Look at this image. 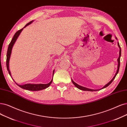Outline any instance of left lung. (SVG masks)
<instances>
[{
	"label": "left lung",
	"mask_w": 127,
	"mask_h": 127,
	"mask_svg": "<svg viewBox=\"0 0 127 127\" xmlns=\"http://www.w3.org/2000/svg\"><path fill=\"white\" fill-rule=\"evenodd\" d=\"M116 39H117V38H116ZM118 46L119 47V48H120V51H119V58H118V69H117V72H116V74H115V76L113 77V78H112L111 80L108 83V84H107L106 85L104 86V87H103L101 89H103V88H106V87H107V86H108L112 82V81H114V79L115 78V77H116V75H117V74H118V72H119V67H120V56H121V48H120V45H119V42H118ZM72 82H73V83L74 84V85L77 88H78V89H79V90H82V91H91V92H93V91H99V90H91V89H89V88H86V87H83V86H79V85H78V84H77L76 83H75L74 81H72Z\"/></svg>",
	"instance_id": "1"
}]
</instances>
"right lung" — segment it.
<instances>
[{
  "instance_id": "add662e5",
  "label": "right lung",
  "mask_w": 127,
  "mask_h": 127,
  "mask_svg": "<svg viewBox=\"0 0 127 127\" xmlns=\"http://www.w3.org/2000/svg\"><path fill=\"white\" fill-rule=\"evenodd\" d=\"M33 22V21H30V22H29L25 26V27L23 28H25L26 27H27V26L29 25L30 24ZM23 28L22 29L18 30L17 32H16V33L14 35V36H13L12 39L10 42V43H9V46H8V50H7V59H6V66H7V70L9 72V74L11 76V73L9 69V59H10V55H11V50H12V48L13 47V44H15L16 41L17 40L18 37L19 35V34H20L21 32L22 31V30L23 29ZM54 75V71H53V76ZM52 80L53 78L52 79L51 81L46 84H25V85H17L19 86L20 87L23 88V89H25V90H29V91H41L42 90H44V89H45L46 88H48L50 85L51 84L52 82Z\"/></svg>"
}]
</instances>
